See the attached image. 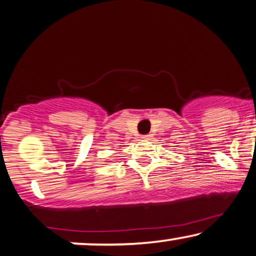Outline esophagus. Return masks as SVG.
<instances>
[{"instance_id": "1", "label": "esophagus", "mask_w": 256, "mask_h": 256, "mask_svg": "<svg viewBox=\"0 0 256 256\" xmlns=\"http://www.w3.org/2000/svg\"><path fill=\"white\" fill-rule=\"evenodd\" d=\"M142 140H152V135H144L142 136Z\"/></svg>"}]
</instances>
